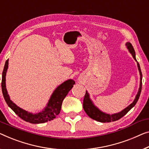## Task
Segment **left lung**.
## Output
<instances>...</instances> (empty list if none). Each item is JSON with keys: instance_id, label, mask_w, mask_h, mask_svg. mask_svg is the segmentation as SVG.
Here are the masks:
<instances>
[{"instance_id": "1", "label": "left lung", "mask_w": 149, "mask_h": 149, "mask_svg": "<svg viewBox=\"0 0 149 149\" xmlns=\"http://www.w3.org/2000/svg\"><path fill=\"white\" fill-rule=\"evenodd\" d=\"M126 45L127 47L128 51L129 52L131 53L133 58L134 59L135 61H136V56H135V52L134 48L132 45V44L129 43V42H127L126 43ZM137 66H138V69L140 73V88L139 89L138 93H137L136 97H135L134 100L133 101L132 104H130L128 107L124 108L123 110H122L121 112L118 113H116V114H106L103 112H102L101 110H100L98 108H97L96 106L93 104L92 101L91 100L90 98V96H89V94L88 93L87 91H86L85 96H84V102H83V108L84 109L86 114H87L89 116H90L91 118L95 120L100 122V123H110V122H114L118 120L120 118H121L122 117H123L124 115L127 114L128 111L130 110L132 108L135 106V104H136L137 101L140 97V95H141V90H142V77H143V75H142V72L141 70V68H140V65L139 62L137 61Z\"/></svg>"}]
</instances>
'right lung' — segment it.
Instances as JSON below:
<instances>
[{
	"instance_id": "add662e5",
	"label": "right lung",
	"mask_w": 149,
	"mask_h": 149,
	"mask_svg": "<svg viewBox=\"0 0 149 149\" xmlns=\"http://www.w3.org/2000/svg\"><path fill=\"white\" fill-rule=\"evenodd\" d=\"M8 59L6 61L5 64H4L1 83L2 92H3L4 98L5 100L7 105L21 119L26 122H28V123L32 124H41L54 119L57 116V115H58L60 112L63 100L67 96L68 92L71 90V89L73 88V86L75 84V81L73 79H68V80L62 83L53 92L44 110L41 111V112L32 114V113L28 112L27 111H25L19 108V106H17L16 104L10 100V97L8 96L7 91H6L5 83L6 74L8 69Z\"/></svg>"
}]
</instances>
